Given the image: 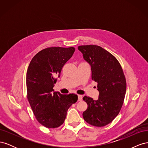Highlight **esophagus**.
<instances>
[{
    "label": "esophagus",
    "mask_w": 148,
    "mask_h": 148,
    "mask_svg": "<svg viewBox=\"0 0 148 148\" xmlns=\"http://www.w3.org/2000/svg\"><path fill=\"white\" fill-rule=\"evenodd\" d=\"M83 99V97L82 95H78V101H81Z\"/></svg>",
    "instance_id": "esophagus-1"
}]
</instances>
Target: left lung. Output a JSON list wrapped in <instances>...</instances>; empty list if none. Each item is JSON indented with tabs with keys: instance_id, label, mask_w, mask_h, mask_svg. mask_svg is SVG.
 <instances>
[{
	"instance_id": "left-lung-1",
	"label": "left lung",
	"mask_w": 148,
	"mask_h": 148,
	"mask_svg": "<svg viewBox=\"0 0 148 148\" xmlns=\"http://www.w3.org/2000/svg\"><path fill=\"white\" fill-rule=\"evenodd\" d=\"M78 49L91 66V77L97 83L99 92L96 101L83 98L88 104L83 117L93 126L104 127L117 117L123 105L127 88L123 71L117 59L102 47L86 45Z\"/></svg>"
}]
</instances>
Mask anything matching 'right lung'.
Returning a JSON list of instances; mask_svg holds the SVG:
<instances>
[{
	"label": "right lung",
	"instance_id": "1",
	"mask_svg": "<svg viewBox=\"0 0 148 148\" xmlns=\"http://www.w3.org/2000/svg\"><path fill=\"white\" fill-rule=\"evenodd\" d=\"M75 49L52 47L44 49L31 60L26 73L27 98L36 118L49 128L64 122L67 110L77 101L75 94L62 95L53 89L62 67Z\"/></svg>",
	"mask_w": 148,
	"mask_h": 148
}]
</instances>
